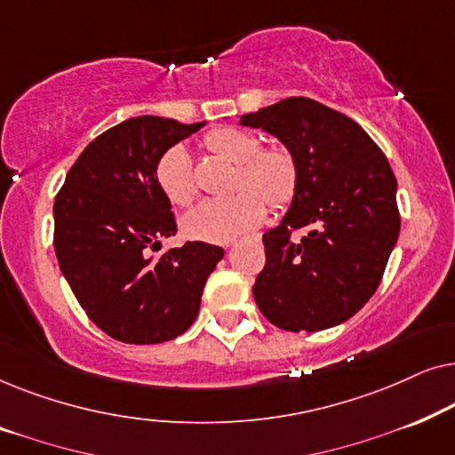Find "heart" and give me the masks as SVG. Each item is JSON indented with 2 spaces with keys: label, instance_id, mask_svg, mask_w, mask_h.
Segmentation results:
<instances>
[{
  "label": "heart",
  "instance_id": "heart-1",
  "mask_svg": "<svg viewBox=\"0 0 455 455\" xmlns=\"http://www.w3.org/2000/svg\"><path fill=\"white\" fill-rule=\"evenodd\" d=\"M211 151L235 164L234 188H246L226 198H204L182 220L184 234L203 242H232L252 232L273 211L285 209L298 188V164L288 148H260L257 134L242 128H217L204 139ZM155 180L167 201L178 207L196 195L195 165L182 145H173L155 165Z\"/></svg>",
  "mask_w": 455,
  "mask_h": 455
}]
</instances>
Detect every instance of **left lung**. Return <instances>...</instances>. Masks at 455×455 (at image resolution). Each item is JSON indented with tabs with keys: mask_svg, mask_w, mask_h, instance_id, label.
<instances>
[{
	"mask_svg": "<svg viewBox=\"0 0 455 455\" xmlns=\"http://www.w3.org/2000/svg\"><path fill=\"white\" fill-rule=\"evenodd\" d=\"M240 124L277 136L298 164L288 213L263 234L257 307L285 331L339 325L375 294L400 235L389 161L356 122L307 97L283 99Z\"/></svg>",
	"mask_w": 455,
	"mask_h": 455,
	"instance_id": "8db88e82",
	"label": "left lung"
}]
</instances>
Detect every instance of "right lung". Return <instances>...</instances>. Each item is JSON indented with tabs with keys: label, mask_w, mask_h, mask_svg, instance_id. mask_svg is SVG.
I'll return each instance as SVG.
<instances>
[{
	"label": "right lung",
	"mask_w": 455,
	"mask_h": 455,
	"mask_svg": "<svg viewBox=\"0 0 455 455\" xmlns=\"http://www.w3.org/2000/svg\"><path fill=\"white\" fill-rule=\"evenodd\" d=\"M204 122L140 116L99 134L68 172L53 204V246L66 282L95 325L124 344H161L195 323L223 248L186 242L161 257L148 248L176 235L155 165Z\"/></svg>",
	"instance_id": "add662e5"
}]
</instances>
